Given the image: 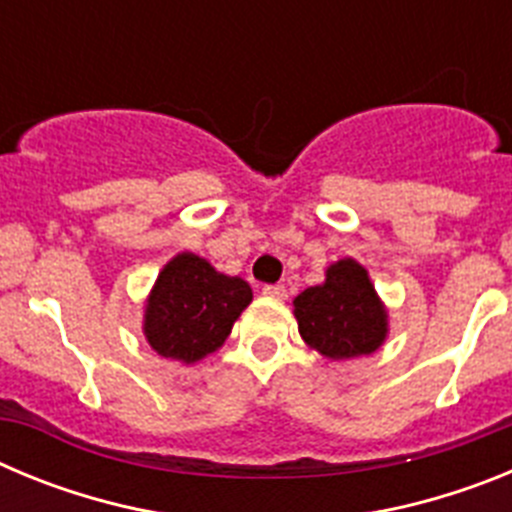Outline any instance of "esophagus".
I'll return each mask as SVG.
<instances>
[{
    "instance_id": "34e87169",
    "label": "esophagus",
    "mask_w": 512,
    "mask_h": 512,
    "mask_svg": "<svg viewBox=\"0 0 512 512\" xmlns=\"http://www.w3.org/2000/svg\"><path fill=\"white\" fill-rule=\"evenodd\" d=\"M264 295L271 297V300H284V297H287V289H284L282 284H266Z\"/></svg>"
}]
</instances>
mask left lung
I'll return each mask as SVG.
<instances>
[{"instance_id":"8db88e82","label":"left lung","mask_w":512,"mask_h":512,"mask_svg":"<svg viewBox=\"0 0 512 512\" xmlns=\"http://www.w3.org/2000/svg\"><path fill=\"white\" fill-rule=\"evenodd\" d=\"M295 318L302 341L323 359L346 361L382 348L390 315L377 295L369 271L356 259H338L325 279L295 297Z\"/></svg>"}]
</instances>
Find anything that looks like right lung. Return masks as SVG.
Returning a JSON list of instances; mask_svg holds the SVG:
<instances>
[{"label":"right lung","instance_id":"1","mask_svg":"<svg viewBox=\"0 0 512 512\" xmlns=\"http://www.w3.org/2000/svg\"><path fill=\"white\" fill-rule=\"evenodd\" d=\"M246 279L228 277L192 251L176 253L158 271L143 310V336L164 359L197 364L215 354L251 305Z\"/></svg>","mask_w":512,"mask_h":512}]
</instances>
